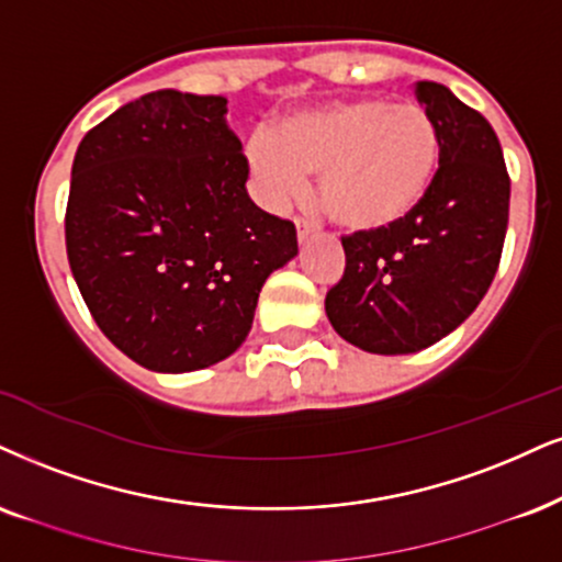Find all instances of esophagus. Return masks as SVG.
Returning <instances> with one entry per match:
<instances>
[{"mask_svg": "<svg viewBox=\"0 0 562 562\" xmlns=\"http://www.w3.org/2000/svg\"><path fill=\"white\" fill-rule=\"evenodd\" d=\"M315 234V226L307 224V221H296V237L300 241H307Z\"/></svg>", "mask_w": 562, "mask_h": 562, "instance_id": "34e87169", "label": "esophagus"}]
</instances>
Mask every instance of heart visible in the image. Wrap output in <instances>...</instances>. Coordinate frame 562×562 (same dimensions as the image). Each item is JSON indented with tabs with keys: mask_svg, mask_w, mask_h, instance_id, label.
Instances as JSON below:
<instances>
[{
	"mask_svg": "<svg viewBox=\"0 0 562 562\" xmlns=\"http://www.w3.org/2000/svg\"><path fill=\"white\" fill-rule=\"evenodd\" d=\"M247 156L268 203L304 195L307 175H321V203L334 224L380 232L427 198L440 169V133L414 103L334 101L286 116L276 135H252Z\"/></svg>",
	"mask_w": 562,
	"mask_h": 562,
	"instance_id": "1",
	"label": "heart"
}]
</instances>
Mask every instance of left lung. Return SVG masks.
I'll return each mask as SVG.
<instances>
[{"mask_svg":"<svg viewBox=\"0 0 562 562\" xmlns=\"http://www.w3.org/2000/svg\"><path fill=\"white\" fill-rule=\"evenodd\" d=\"M440 133V169L398 224L341 237L346 268L325 294L344 341L370 355L427 349L474 313L501 266L510 177L490 122L440 82H414Z\"/></svg>","mask_w":562,"mask_h":562,"instance_id":"8db88e82","label":"left lung"}]
</instances>
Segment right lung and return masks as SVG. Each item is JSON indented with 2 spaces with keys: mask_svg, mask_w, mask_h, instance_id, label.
<instances>
[{
  "mask_svg": "<svg viewBox=\"0 0 562 562\" xmlns=\"http://www.w3.org/2000/svg\"><path fill=\"white\" fill-rule=\"evenodd\" d=\"M224 95L154 90L78 145L67 260L103 336L154 372L226 359L262 283L296 249L292 221L247 195L249 164Z\"/></svg>",
  "mask_w": 562,
  "mask_h": 562,
  "instance_id": "1",
  "label": "right lung"
}]
</instances>
